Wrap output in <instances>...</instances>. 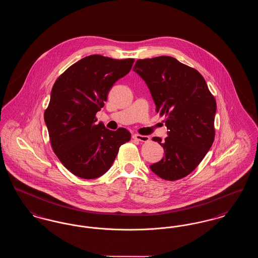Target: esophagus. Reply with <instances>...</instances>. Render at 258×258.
Listing matches in <instances>:
<instances>
[{
    "mask_svg": "<svg viewBox=\"0 0 258 258\" xmlns=\"http://www.w3.org/2000/svg\"><path fill=\"white\" fill-rule=\"evenodd\" d=\"M134 139H136L140 142H148L150 140V137L146 135H134Z\"/></svg>",
    "mask_w": 258,
    "mask_h": 258,
    "instance_id": "1",
    "label": "esophagus"
}]
</instances>
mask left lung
I'll return each instance as SVG.
<instances>
[{
    "label": "left lung",
    "instance_id": "8db88e82",
    "mask_svg": "<svg viewBox=\"0 0 258 258\" xmlns=\"http://www.w3.org/2000/svg\"><path fill=\"white\" fill-rule=\"evenodd\" d=\"M134 71L146 82L168 136L153 137L164 150L162 160L150 166L163 180L176 181L194 171L215 139L217 102L204 77L169 56L139 59Z\"/></svg>",
    "mask_w": 258,
    "mask_h": 258
}]
</instances>
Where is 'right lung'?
Segmentation results:
<instances>
[{
	"mask_svg": "<svg viewBox=\"0 0 258 258\" xmlns=\"http://www.w3.org/2000/svg\"><path fill=\"white\" fill-rule=\"evenodd\" d=\"M135 59L91 55L76 61L55 81L44 111L51 147L77 177L95 179L107 171L131 133L97 123L96 114L114 83L130 73Z\"/></svg>",
	"mask_w": 258,
	"mask_h": 258,
	"instance_id": "1",
	"label": "right lung"
}]
</instances>
